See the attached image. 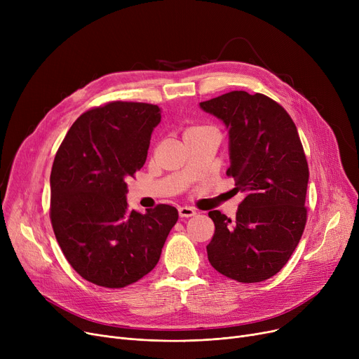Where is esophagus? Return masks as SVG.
Returning <instances> with one entry per match:
<instances>
[{
	"mask_svg": "<svg viewBox=\"0 0 359 359\" xmlns=\"http://www.w3.org/2000/svg\"><path fill=\"white\" fill-rule=\"evenodd\" d=\"M179 215H180V218H189V217L196 215V211L194 208H191V206H182V208H179Z\"/></svg>",
	"mask_w": 359,
	"mask_h": 359,
	"instance_id": "obj_1",
	"label": "esophagus"
}]
</instances>
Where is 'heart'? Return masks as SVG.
Returning <instances> with one entry per match:
<instances>
[{
    "label": "heart",
    "mask_w": 359,
    "mask_h": 359,
    "mask_svg": "<svg viewBox=\"0 0 359 359\" xmlns=\"http://www.w3.org/2000/svg\"><path fill=\"white\" fill-rule=\"evenodd\" d=\"M198 129H202V128H198V126H194V128H189V129H187L186 132H184V134H187V132H192V130H198Z\"/></svg>",
    "instance_id": "obj_1"
}]
</instances>
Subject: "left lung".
<instances>
[{"mask_svg":"<svg viewBox=\"0 0 359 359\" xmlns=\"http://www.w3.org/2000/svg\"><path fill=\"white\" fill-rule=\"evenodd\" d=\"M230 134L227 176L244 192L236 218L210 211L215 231L206 246L215 271L243 284L276 275L307 222L309 164L288 111L265 94L230 91L201 103Z\"/></svg>","mask_w":359,"mask_h":359,"instance_id":"left-lung-1","label":"left lung"}]
</instances>
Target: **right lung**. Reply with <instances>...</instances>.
<instances>
[{
  "instance_id": "1",
  "label": "right lung",
  "mask_w": 359,
  "mask_h": 359,
  "mask_svg": "<svg viewBox=\"0 0 359 359\" xmlns=\"http://www.w3.org/2000/svg\"><path fill=\"white\" fill-rule=\"evenodd\" d=\"M157 104L109 102L72 123L50 172L49 217L60 248L80 276L104 288H125L157 265L177 222L175 206L128 208L126 179L147 160Z\"/></svg>"
}]
</instances>
